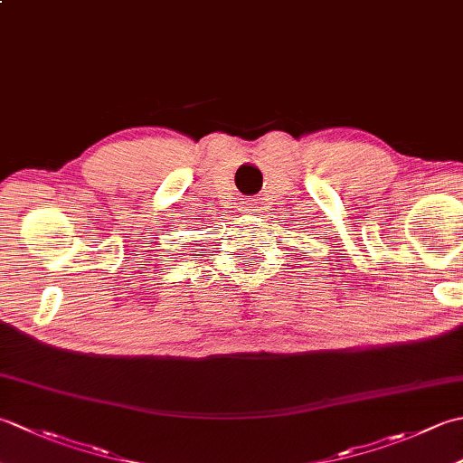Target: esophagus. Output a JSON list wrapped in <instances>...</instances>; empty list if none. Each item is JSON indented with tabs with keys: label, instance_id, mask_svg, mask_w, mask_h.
Here are the masks:
<instances>
[{
	"label": "esophagus",
	"instance_id": "esophagus-1",
	"mask_svg": "<svg viewBox=\"0 0 463 463\" xmlns=\"http://www.w3.org/2000/svg\"><path fill=\"white\" fill-rule=\"evenodd\" d=\"M242 211L244 213H254V211H259V209H257V204H254L252 201H247V203H242Z\"/></svg>",
	"mask_w": 463,
	"mask_h": 463
}]
</instances>
